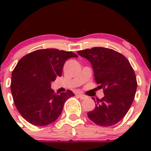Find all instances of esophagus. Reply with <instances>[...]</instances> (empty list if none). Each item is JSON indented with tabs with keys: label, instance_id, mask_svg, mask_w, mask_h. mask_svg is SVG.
<instances>
[{
	"label": "esophagus",
	"instance_id": "1",
	"mask_svg": "<svg viewBox=\"0 0 151 151\" xmlns=\"http://www.w3.org/2000/svg\"><path fill=\"white\" fill-rule=\"evenodd\" d=\"M77 96H78L79 97H80V99H86L87 98H88V96H85V95H84V94H82V93H77Z\"/></svg>",
	"mask_w": 151,
	"mask_h": 151
}]
</instances>
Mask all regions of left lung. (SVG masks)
<instances>
[{
    "label": "left lung",
    "mask_w": 151,
    "mask_h": 151,
    "mask_svg": "<svg viewBox=\"0 0 151 151\" xmlns=\"http://www.w3.org/2000/svg\"><path fill=\"white\" fill-rule=\"evenodd\" d=\"M77 53L91 62L96 82L104 90V96L97 100L95 109L88 112V118L99 126L116 124L134 99L137 83L133 68L123 55L112 49L93 47Z\"/></svg>",
    "instance_id": "left-lung-1"
}]
</instances>
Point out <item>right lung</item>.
Instances as JSON below:
<instances>
[{
  "label": "right lung",
  "mask_w": 151,
  "mask_h": 151,
  "mask_svg": "<svg viewBox=\"0 0 151 151\" xmlns=\"http://www.w3.org/2000/svg\"><path fill=\"white\" fill-rule=\"evenodd\" d=\"M73 52L57 49L38 50L23 56L12 71L11 91L22 118L34 126H47L61 114L70 90L56 93L51 83L62 75L67 59L77 58Z\"/></svg>",
  "instance_id": "add662e5"
}]
</instances>
